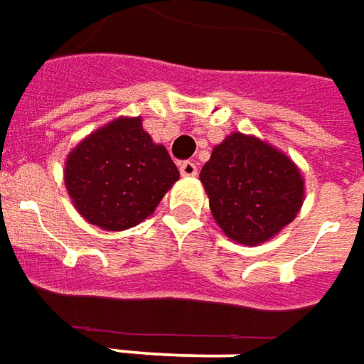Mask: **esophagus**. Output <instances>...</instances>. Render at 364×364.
Returning a JSON list of instances; mask_svg holds the SVG:
<instances>
[{"label":"esophagus","mask_w":364,"mask_h":364,"mask_svg":"<svg viewBox=\"0 0 364 364\" xmlns=\"http://www.w3.org/2000/svg\"><path fill=\"white\" fill-rule=\"evenodd\" d=\"M180 174L182 176H196L198 174V166H196V162L192 161H184L182 164H180Z\"/></svg>","instance_id":"1"}]
</instances>
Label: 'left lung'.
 Masks as SVG:
<instances>
[{
    "instance_id": "1",
    "label": "left lung",
    "mask_w": 364,
    "mask_h": 364,
    "mask_svg": "<svg viewBox=\"0 0 364 364\" xmlns=\"http://www.w3.org/2000/svg\"><path fill=\"white\" fill-rule=\"evenodd\" d=\"M210 210L223 233L241 245L269 241L304 202V178L284 153L252 135L219 143L200 172Z\"/></svg>"
}]
</instances>
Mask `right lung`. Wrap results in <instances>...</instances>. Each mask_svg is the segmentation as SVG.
<instances>
[{"mask_svg": "<svg viewBox=\"0 0 364 364\" xmlns=\"http://www.w3.org/2000/svg\"><path fill=\"white\" fill-rule=\"evenodd\" d=\"M180 178L168 151L153 143L141 117H119L70 151L64 182L74 208L107 231L135 228Z\"/></svg>", "mask_w": 364, "mask_h": 364, "instance_id": "obj_1", "label": "right lung"}]
</instances>
